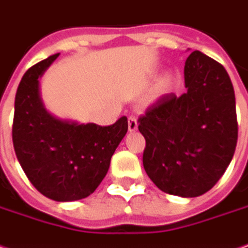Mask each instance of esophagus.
Returning a JSON list of instances; mask_svg holds the SVG:
<instances>
[{"mask_svg": "<svg viewBox=\"0 0 248 248\" xmlns=\"http://www.w3.org/2000/svg\"><path fill=\"white\" fill-rule=\"evenodd\" d=\"M128 129H129L131 132L138 129V120H136L135 116H129V117H128Z\"/></svg>", "mask_w": 248, "mask_h": 248, "instance_id": "obj_1", "label": "esophagus"}]
</instances>
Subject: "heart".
Instances as JSON below:
<instances>
[{
    "instance_id": "1",
    "label": "heart",
    "mask_w": 248,
    "mask_h": 248,
    "mask_svg": "<svg viewBox=\"0 0 248 248\" xmlns=\"http://www.w3.org/2000/svg\"><path fill=\"white\" fill-rule=\"evenodd\" d=\"M170 84H172V79H170V76H167V78H165V79L162 80V83H161V87L167 90V89H169V87H170Z\"/></svg>"
}]
</instances>
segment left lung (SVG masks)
Instances as JSON below:
<instances>
[{
  "instance_id": "obj_1",
  "label": "left lung",
  "mask_w": 248,
  "mask_h": 248,
  "mask_svg": "<svg viewBox=\"0 0 248 248\" xmlns=\"http://www.w3.org/2000/svg\"><path fill=\"white\" fill-rule=\"evenodd\" d=\"M187 93L165 94L139 117L143 167L159 190L194 198L227 170L237 143L235 91L225 68L199 50L184 66Z\"/></svg>"
}]
</instances>
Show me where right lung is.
Wrapping results in <instances>:
<instances>
[{"label": "right lung", "mask_w": 248, "mask_h": 248, "mask_svg": "<svg viewBox=\"0 0 248 248\" xmlns=\"http://www.w3.org/2000/svg\"><path fill=\"white\" fill-rule=\"evenodd\" d=\"M60 54L32 65L20 81L15 98L12 140L28 180L57 202L91 195L104 180L113 153L128 131L125 116L112 125L58 120L45 110L39 78Z\"/></svg>", "instance_id": "right-lung-1"}]
</instances>
